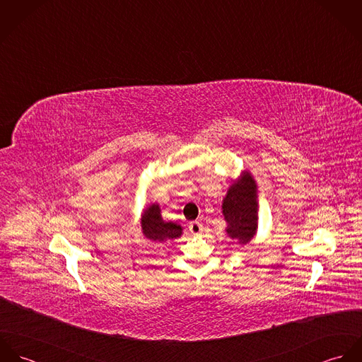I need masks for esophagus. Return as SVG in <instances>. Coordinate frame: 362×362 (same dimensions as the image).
I'll return each mask as SVG.
<instances>
[{"instance_id": "34e87169", "label": "esophagus", "mask_w": 362, "mask_h": 362, "mask_svg": "<svg viewBox=\"0 0 362 362\" xmlns=\"http://www.w3.org/2000/svg\"><path fill=\"white\" fill-rule=\"evenodd\" d=\"M189 231L194 234V235H198L204 231V226L199 223V221H191L189 223Z\"/></svg>"}]
</instances>
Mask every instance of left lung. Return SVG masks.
Returning a JSON list of instances; mask_svg holds the SVG:
<instances>
[{
	"instance_id": "left-lung-1",
	"label": "left lung",
	"mask_w": 362,
	"mask_h": 362,
	"mask_svg": "<svg viewBox=\"0 0 362 362\" xmlns=\"http://www.w3.org/2000/svg\"><path fill=\"white\" fill-rule=\"evenodd\" d=\"M255 192L257 184L247 173L241 181L230 187L223 201V214L228 224L226 231L231 238L240 240L243 244L251 241L258 227Z\"/></svg>"
}]
</instances>
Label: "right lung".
<instances>
[{
	"instance_id": "add662e5",
	"label": "right lung",
	"mask_w": 362,
	"mask_h": 362,
	"mask_svg": "<svg viewBox=\"0 0 362 362\" xmlns=\"http://www.w3.org/2000/svg\"><path fill=\"white\" fill-rule=\"evenodd\" d=\"M142 230L146 238L153 241H165L181 235L182 228L175 223H165L161 218L158 205H152L142 216Z\"/></svg>"
}]
</instances>
